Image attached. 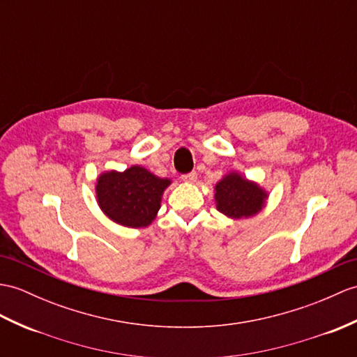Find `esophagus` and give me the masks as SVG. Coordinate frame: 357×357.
<instances>
[{
  "instance_id": "1",
  "label": "esophagus",
  "mask_w": 357,
  "mask_h": 357,
  "mask_svg": "<svg viewBox=\"0 0 357 357\" xmlns=\"http://www.w3.org/2000/svg\"><path fill=\"white\" fill-rule=\"evenodd\" d=\"M196 179H197V173L196 172L187 173V175H182V181L190 182V184H192V182H196Z\"/></svg>"
}]
</instances>
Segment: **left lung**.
Returning <instances> with one entry per match:
<instances>
[{"label": "left lung", "instance_id": "1", "mask_svg": "<svg viewBox=\"0 0 357 357\" xmlns=\"http://www.w3.org/2000/svg\"><path fill=\"white\" fill-rule=\"evenodd\" d=\"M218 210L231 219H246L260 213L268 199L266 190L237 172L228 173L214 187Z\"/></svg>", "mask_w": 357, "mask_h": 357}]
</instances>
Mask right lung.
<instances>
[{
	"label": "right lung",
	"instance_id": "obj_1",
	"mask_svg": "<svg viewBox=\"0 0 357 357\" xmlns=\"http://www.w3.org/2000/svg\"><path fill=\"white\" fill-rule=\"evenodd\" d=\"M170 179L158 178L139 165L124 172H105L97 178V202L107 218L128 228L151 225Z\"/></svg>",
	"mask_w": 357,
	"mask_h": 357
}]
</instances>
